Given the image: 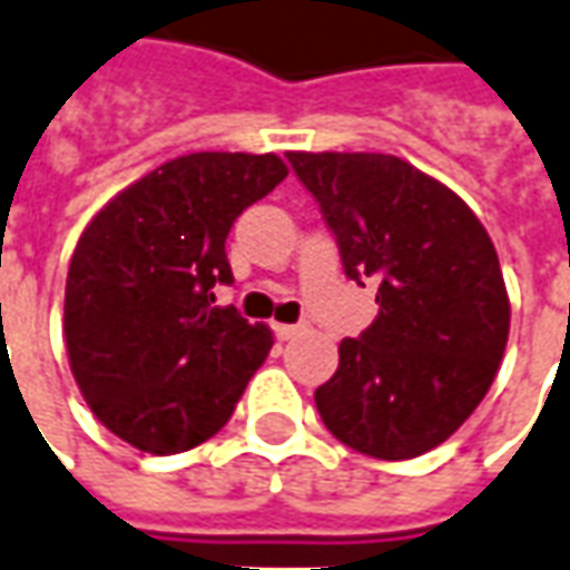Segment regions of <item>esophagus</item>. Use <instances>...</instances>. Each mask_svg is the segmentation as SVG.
I'll list each match as a JSON object with an SVG mask.
<instances>
[{
    "label": "esophagus",
    "instance_id": "1",
    "mask_svg": "<svg viewBox=\"0 0 570 570\" xmlns=\"http://www.w3.org/2000/svg\"><path fill=\"white\" fill-rule=\"evenodd\" d=\"M298 330H302V326H296V324H274V333H277V340L281 342L293 340Z\"/></svg>",
    "mask_w": 570,
    "mask_h": 570
}]
</instances>
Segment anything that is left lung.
I'll use <instances>...</instances> for the list:
<instances>
[{
    "label": "left lung",
    "instance_id": "1",
    "mask_svg": "<svg viewBox=\"0 0 570 570\" xmlns=\"http://www.w3.org/2000/svg\"><path fill=\"white\" fill-rule=\"evenodd\" d=\"M286 157L321 203L345 274L380 284V317L342 340L317 413L357 453L413 460L472 416L500 370L509 296L497 249L448 185L401 157Z\"/></svg>",
    "mask_w": 570,
    "mask_h": 570
}]
</instances>
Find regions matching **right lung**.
I'll list each match as a JSON object with an SVG mask.
<instances>
[{"label":"right lung","mask_w":570,"mask_h":570,"mask_svg":"<svg viewBox=\"0 0 570 570\" xmlns=\"http://www.w3.org/2000/svg\"><path fill=\"white\" fill-rule=\"evenodd\" d=\"M277 154L200 150L141 175L79 237L63 340L86 404L145 453L197 448L228 423L272 330L218 308L225 240L246 206L286 178Z\"/></svg>","instance_id":"add662e5"}]
</instances>
